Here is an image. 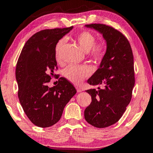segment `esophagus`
<instances>
[{"label": "esophagus", "mask_w": 153, "mask_h": 153, "mask_svg": "<svg viewBox=\"0 0 153 153\" xmlns=\"http://www.w3.org/2000/svg\"><path fill=\"white\" fill-rule=\"evenodd\" d=\"M76 90L78 93H80V92H82V89L80 88H78V87H76Z\"/></svg>", "instance_id": "esophagus-1"}]
</instances>
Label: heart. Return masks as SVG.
Returning <instances> with one entry per match:
<instances>
[{"label": "heart", "mask_w": 153, "mask_h": 153, "mask_svg": "<svg viewBox=\"0 0 153 153\" xmlns=\"http://www.w3.org/2000/svg\"><path fill=\"white\" fill-rule=\"evenodd\" d=\"M77 40L80 46L91 59L96 62H100L103 59L106 52V47L103 42H96V36L93 33L88 31H84L77 36ZM66 42L65 38H62L57 42L54 48L56 58L58 59L59 54ZM91 69L85 65H71L65 68L62 71V75L68 81L74 84H80L85 78L91 74Z\"/></svg>", "instance_id": "1"}]
</instances>
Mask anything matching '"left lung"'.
Returning a JSON list of instances; mask_svg holds the SVG:
<instances>
[{
	"instance_id": "1",
	"label": "left lung",
	"mask_w": 153,
	"mask_h": 153,
	"mask_svg": "<svg viewBox=\"0 0 153 153\" xmlns=\"http://www.w3.org/2000/svg\"><path fill=\"white\" fill-rule=\"evenodd\" d=\"M85 26L103 35L106 51L99 68L87 81L99 87L86 91L92 101L84 117L94 127L105 128L118 122L130 102L134 85V57L130 44L120 31L101 24Z\"/></svg>"
}]
</instances>
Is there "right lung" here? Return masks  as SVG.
Returning a JSON list of instances; mask_svg holds the SVG:
<instances>
[{
    "mask_svg": "<svg viewBox=\"0 0 153 153\" xmlns=\"http://www.w3.org/2000/svg\"><path fill=\"white\" fill-rule=\"evenodd\" d=\"M73 26L45 29L31 36L23 47L16 68L18 96L23 109L34 125L49 127L60 119L65 106L76 90L66 78L50 88L47 83L57 69L54 48Z\"/></svg>",
    "mask_w": 153,
    "mask_h": 153,
    "instance_id": "add662e5",
    "label": "right lung"
}]
</instances>
